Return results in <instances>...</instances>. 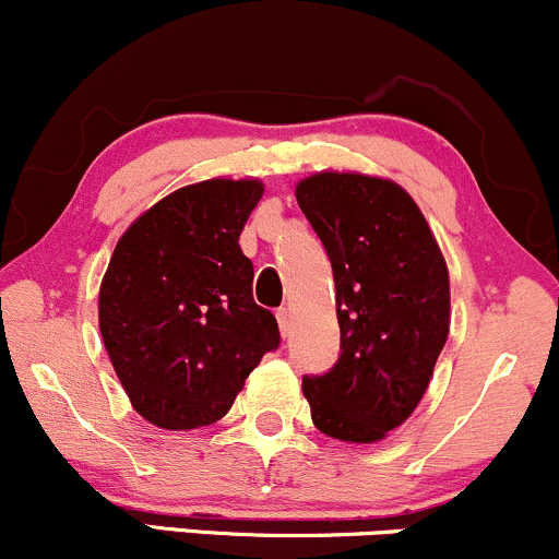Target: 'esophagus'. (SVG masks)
Returning <instances> with one entry per match:
<instances>
[{"instance_id":"esophagus-1","label":"esophagus","mask_w":559,"mask_h":559,"mask_svg":"<svg viewBox=\"0 0 559 559\" xmlns=\"http://www.w3.org/2000/svg\"><path fill=\"white\" fill-rule=\"evenodd\" d=\"M277 324H280L282 335H287V332H290V309H277Z\"/></svg>"}]
</instances>
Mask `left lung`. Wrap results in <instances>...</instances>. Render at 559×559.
Returning <instances> with one entry per match:
<instances>
[{"mask_svg":"<svg viewBox=\"0 0 559 559\" xmlns=\"http://www.w3.org/2000/svg\"><path fill=\"white\" fill-rule=\"evenodd\" d=\"M296 198L330 255L341 324L335 367L304 378L311 419L337 441H382L417 409L449 337L447 261L396 181L322 171Z\"/></svg>","mask_w":559,"mask_h":559,"instance_id":"obj_1","label":"left lung"}]
</instances>
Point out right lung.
I'll use <instances>...</instances> for the list:
<instances>
[{"instance_id":"1","label":"right lung","mask_w":559,"mask_h":559,"mask_svg":"<svg viewBox=\"0 0 559 559\" xmlns=\"http://www.w3.org/2000/svg\"><path fill=\"white\" fill-rule=\"evenodd\" d=\"M259 179H209L144 211L118 240L99 287V332L123 391L166 430L213 425L235 404L277 319L253 300L240 231Z\"/></svg>"}]
</instances>
